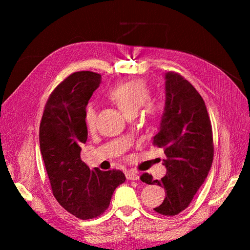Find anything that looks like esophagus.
<instances>
[{
    "instance_id": "34e87169",
    "label": "esophagus",
    "mask_w": 250,
    "mask_h": 250,
    "mask_svg": "<svg viewBox=\"0 0 250 250\" xmlns=\"http://www.w3.org/2000/svg\"><path fill=\"white\" fill-rule=\"evenodd\" d=\"M125 177H126V179H128V180H137V179H140L139 174L133 172V171H128V172H126L125 173Z\"/></svg>"
}]
</instances>
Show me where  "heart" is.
Wrapping results in <instances>:
<instances>
[{
	"label": "heart",
	"instance_id": "heart-1",
	"mask_svg": "<svg viewBox=\"0 0 250 250\" xmlns=\"http://www.w3.org/2000/svg\"><path fill=\"white\" fill-rule=\"evenodd\" d=\"M110 100L119 106L126 116L135 115L141 106L145 104L146 113L151 118H157L161 114L163 106L160 102H151V90L148 83L142 79H132L116 84L108 90ZM83 119L88 129H93L97 120V107L93 103H88L84 107Z\"/></svg>",
	"mask_w": 250,
	"mask_h": 250
}]
</instances>
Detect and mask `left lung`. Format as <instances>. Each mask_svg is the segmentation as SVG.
Returning a JSON list of instances; mask_svg holds the SVG:
<instances>
[{"label": "left lung", "mask_w": 250, "mask_h": 250, "mask_svg": "<svg viewBox=\"0 0 250 250\" xmlns=\"http://www.w3.org/2000/svg\"><path fill=\"white\" fill-rule=\"evenodd\" d=\"M166 108L153 146L163 148L166 176L153 180L150 174L143 183L166 190L160 206L153 208L163 216H175L187 208L204 183L214 159L213 129L200 93L178 73L166 74Z\"/></svg>", "instance_id": "8db88e82"}]
</instances>
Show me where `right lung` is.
<instances>
[{
	"mask_svg": "<svg viewBox=\"0 0 250 250\" xmlns=\"http://www.w3.org/2000/svg\"><path fill=\"white\" fill-rule=\"evenodd\" d=\"M101 75L90 71L71 74L49 95L40 125V146L52 194L79 219H93L108 208L115 189L125 183L119 169H90L81 159L88 137L84 107Z\"/></svg>",
	"mask_w": 250,
	"mask_h": 250,
	"instance_id": "right-lung-1",
	"label": "right lung"
}]
</instances>
